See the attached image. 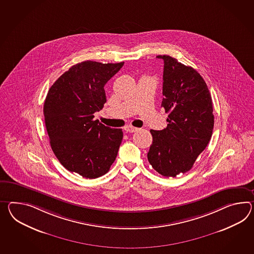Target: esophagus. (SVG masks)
<instances>
[{"mask_svg":"<svg viewBox=\"0 0 254 254\" xmlns=\"http://www.w3.org/2000/svg\"><path fill=\"white\" fill-rule=\"evenodd\" d=\"M124 129L127 131V132H129V133H133V132H136L137 131V127H132V126H126L124 127Z\"/></svg>","mask_w":254,"mask_h":254,"instance_id":"esophagus-1","label":"esophagus"}]
</instances>
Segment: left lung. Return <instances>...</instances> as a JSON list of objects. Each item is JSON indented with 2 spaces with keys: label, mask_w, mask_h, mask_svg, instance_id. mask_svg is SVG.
Instances as JSON below:
<instances>
[{
  "label": "left lung",
  "mask_w": 254,
  "mask_h": 254,
  "mask_svg": "<svg viewBox=\"0 0 254 254\" xmlns=\"http://www.w3.org/2000/svg\"><path fill=\"white\" fill-rule=\"evenodd\" d=\"M164 62L161 107L168 113L167 127L150 130L148 160L156 172L175 177L192 169L210 140L213 105L207 85L194 68L167 55Z\"/></svg>",
  "instance_id": "1"
}]
</instances>
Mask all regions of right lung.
<instances>
[{"instance_id":"add662e5","label":"right lung","mask_w":254,"mask_h":254,"mask_svg":"<svg viewBox=\"0 0 254 254\" xmlns=\"http://www.w3.org/2000/svg\"><path fill=\"white\" fill-rule=\"evenodd\" d=\"M124 62L73 65L50 87L44 117L50 146L69 172L95 179L109 171L123 138L120 128L94 120L106 102L105 87Z\"/></svg>"}]
</instances>
